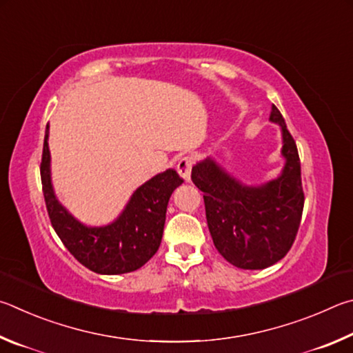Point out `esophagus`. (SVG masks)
Wrapping results in <instances>:
<instances>
[{
    "instance_id": "1",
    "label": "esophagus",
    "mask_w": 353,
    "mask_h": 353,
    "mask_svg": "<svg viewBox=\"0 0 353 353\" xmlns=\"http://www.w3.org/2000/svg\"><path fill=\"white\" fill-rule=\"evenodd\" d=\"M192 167H194V157L188 154V157H183V158H180V161H178L176 170L184 178V180L190 181V172H192Z\"/></svg>"
}]
</instances>
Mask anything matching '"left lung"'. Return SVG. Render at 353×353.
I'll list each match as a JSON object with an SVG mask.
<instances>
[{"instance_id": "left-lung-1", "label": "left lung", "mask_w": 353, "mask_h": 353, "mask_svg": "<svg viewBox=\"0 0 353 353\" xmlns=\"http://www.w3.org/2000/svg\"><path fill=\"white\" fill-rule=\"evenodd\" d=\"M270 119L282 128V154L287 163L279 178L259 188L243 186L212 159L195 164L190 175L205 192L206 220L215 248L242 270H263L285 257L304 209L298 147L276 105Z\"/></svg>"}]
</instances>
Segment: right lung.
Returning <instances> with one entry per match:
<instances>
[{"label": "right lung", "instance_id": "obj_1", "mask_svg": "<svg viewBox=\"0 0 353 353\" xmlns=\"http://www.w3.org/2000/svg\"><path fill=\"white\" fill-rule=\"evenodd\" d=\"M49 125L40 164L41 186L49 220L66 250L99 274H123L141 268L154 256L163 239L167 203L184 181L176 170L158 173L136 189L119 219L108 226L88 228L80 223L55 199L51 184Z\"/></svg>", "mask_w": 353, "mask_h": 353}]
</instances>
